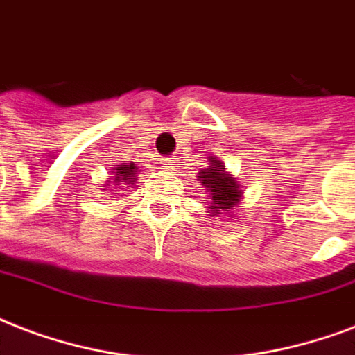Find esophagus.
I'll list each match as a JSON object with an SVG mask.
<instances>
[{"label":"esophagus","instance_id":"esophagus-1","mask_svg":"<svg viewBox=\"0 0 355 355\" xmlns=\"http://www.w3.org/2000/svg\"><path fill=\"white\" fill-rule=\"evenodd\" d=\"M161 164H163L166 170H174L175 164H178V159H175V157H163V159H161Z\"/></svg>","mask_w":355,"mask_h":355}]
</instances>
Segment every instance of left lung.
Listing matches in <instances>:
<instances>
[{
	"label": "left lung",
	"instance_id": "obj_1",
	"mask_svg": "<svg viewBox=\"0 0 355 355\" xmlns=\"http://www.w3.org/2000/svg\"><path fill=\"white\" fill-rule=\"evenodd\" d=\"M222 166H224L222 163L211 161V166L207 170H202L198 175L200 183L207 187L211 200H213V205L209 209H213L215 213L220 209H232L241 198L237 181L230 178V174H226V170Z\"/></svg>",
	"mask_w": 355,
	"mask_h": 355
}]
</instances>
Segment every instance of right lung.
Segmentation results:
<instances>
[{
    "instance_id": "1",
    "label": "right lung",
    "mask_w": 355,
    "mask_h": 355,
    "mask_svg": "<svg viewBox=\"0 0 355 355\" xmlns=\"http://www.w3.org/2000/svg\"><path fill=\"white\" fill-rule=\"evenodd\" d=\"M135 164L131 163H122L116 164V175H114V180L116 181H123V183H128V181H135Z\"/></svg>"
}]
</instances>
